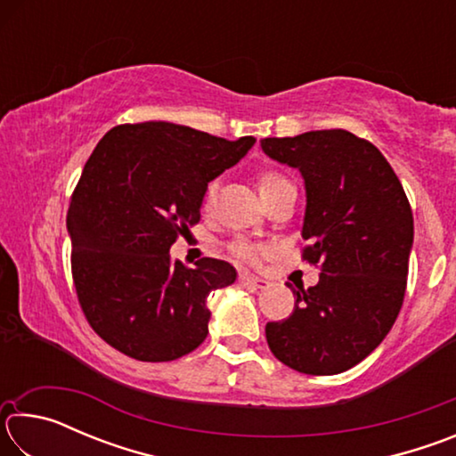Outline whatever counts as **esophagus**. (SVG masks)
<instances>
[{"label":"esophagus","mask_w":456,"mask_h":456,"mask_svg":"<svg viewBox=\"0 0 456 456\" xmlns=\"http://www.w3.org/2000/svg\"><path fill=\"white\" fill-rule=\"evenodd\" d=\"M239 283L245 285V288H251V289H264L269 285L265 277H259V275H253V273H247V272L239 273Z\"/></svg>","instance_id":"esophagus-1"}]
</instances>
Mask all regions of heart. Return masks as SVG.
<instances>
[{
    "mask_svg": "<svg viewBox=\"0 0 456 456\" xmlns=\"http://www.w3.org/2000/svg\"><path fill=\"white\" fill-rule=\"evenodd\" d=\"M285 183H289V181L285 179L280 171H273V168H261V171L256 173V189L259 192L261 200H264L269 192H273L277 187H281V184H285ZM209 192H211V189H209ZM229 251L233 257L247 259V261L256 259L261 253L259 247L247 243V241H233L229 245Z\"/></svg>",
    "mask_w": 456,
    "mask_h": 456,
    "instance_id": "obj_1",
    "label": "heart"
}]
</instances>
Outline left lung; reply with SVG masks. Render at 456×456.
<instances>
[{"label": "left lung", "mask_w": 456, "mask_h": 456, "mask_svg": "<svg viewBox=\"0 0 456 456\" xmlns=\"http://www.w3.org/2000/svg\"><path fill=\"white\" fill-rule=\"evenodd\" d=\"M261 149L304 176L302 259L322 272L314 288L296 285L289 318L267 322L269 350L302 374L346 372L378 348L403 307L411 203L384 154L348 130L264 138Z\"/></svg>", "instance_id": "1"}]
</instances>
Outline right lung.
Wrapping results in <instances>:
<instances>
[{"label":"right lung","mask_w":456,"mask_h":456,"mask_svg":"<svg viewBox=\"0 0 456 456\" xmlns=\"http://www.w3.org/2000/svg\"><path fill=\"white\" fill-rule=\"evenodd\" d=\"M256 138L227 141L171 122L120 125L84 165L68 207L72 280L90 328L141 362H171L203 344L207 297L237 272L168 249L200 219L207 183L239 163Z\"/></svg>","instance_id":"1"}]
</instances>
